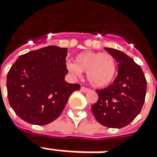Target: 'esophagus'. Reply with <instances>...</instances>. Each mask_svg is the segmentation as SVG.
Masks as SVG:
<instances>
[{
    "mask_svg": "<svg viewBox=\"0 0 157 157\" xmlns=\"http://www.w3.org/2000/svg\"><path fill=\"white\" fill-rule=\"evenodd\" d=\"M81 91L83 93H88V92H90L91 90L89 89V88H87V87H81Z\"/></svg>",
    "mask_w": 157,
    "mask_h": 157,
    "instance_id": "1",
    "label": "esophagus"
}]
</instances>
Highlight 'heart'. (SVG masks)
I'll list each match as a JSON object with an SVG mask.
<instances>
[{
    "mask_svg": "<svg viewBox=\"0 0 157 157\" xmlns=\"http://www.w3.org/2000/svg\"><path fill=\"white\" fill-rule=\"evenodd\" d=\"M67 68L75 75L86 72L88 82L94 87H105L113 82L117 74V62L108 53L87 51L77 54L75 63H67Z\"/></svg>",
    "mask_w": 157,
    "mask_h": 157,
    "instance_id": "1",
    "label": "heart"
}]
</instances>
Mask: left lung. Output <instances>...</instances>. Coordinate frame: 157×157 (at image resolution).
I'll return each mask as SVG.
<instances>
[{"mask_svg": "<svg viewBox=\"0 0 157 157\" xmlns=\"http://www.w3.org/2000/svg\"><path fill=\"white\" fill-rule=\"evenodd\" d=\"M104 49L118 63V75L110 86L96 90L99 99L92 105V112L102 125L122 128L141 112L147 82L141 67L132 57L116 49Z\"/></svg>", "mask_w": 157, "mask_h": 157, "instance_id": "left-lung-1", "label": "left lung"}]
</instances>
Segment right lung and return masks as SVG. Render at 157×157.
Segmentation results:
<instances>
[{"instance_id": "obj_1", "label": "right lung", "mask_w": 157, "mask_h": 157, "mask_svg": "<svg viewBox=\"0 0 157 157\" xmlns=\"http://www.w3.org/2000/svg\"><path fill=\"white\" fill-rule=\"evenodd\" d=\"M68 49L46 46L21 55L7 76L8 101L24 121L44 125L62 113L79 84L65 81Z\"/></svg>"}]
</instances>
